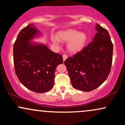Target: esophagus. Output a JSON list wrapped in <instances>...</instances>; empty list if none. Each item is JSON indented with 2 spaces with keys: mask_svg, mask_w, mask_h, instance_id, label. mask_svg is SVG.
<instances>
[{
  "mask_svg": "<svg viewBox=\"0 0 125 125\" xmlns=\"http://www.w3.org/2000/svg\"><path fill=\"white\" fill-rule=\"evenodd\" d=\"M67 58V56L66 55V54H64L63 55V61H65V60Z\"/></svg>",
  "mask_w": 125,
  "mask_h": 125,
  "instance_id": "esophagus-1",
  "label": "esophagus"
}]
</instances>
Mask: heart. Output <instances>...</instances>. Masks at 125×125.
Wrapping results in <instances>:
<instances>
[{"mask_svg": "<svg viewBox=\"0 0 125 125\" xmlns=\"http://www.w3.org/2000/svg\"><path fill=\"white\" fill-rule=\"evenodd\" d=\"M56 37H53L52 41L54 43L58 44L59 41L64 42L67 43V51L71 53H77L84 48L86 43L87 37L83 32H79L76 30L67 29L60 31L57 34Z\"/></svg>", "mask_w": 125, "mask_h": 125, "instance_id": "1", "label": "heart"}]
</instances>
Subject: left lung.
Returning a JSON list of instances; mask_svg holds the SVG:
<instances>
[{
    "instance_id": "1",
    "label": "left lung",
    "mask_w": 125,
    "mask_h": 125,
    "mask_svg": "<svg viewBox=\"0 0 125 125\" xmlns=\"http://www.w3.org/2000/svg\"><path fill=\"white\" fill-rule=\"evenodd\" d=\"M92 42L64 62L76 89L90 92L106 80L111 70L113 43L109 32L97 24Z\"/></svg>"
}]
</instances>
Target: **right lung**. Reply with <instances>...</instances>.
Here are the masks:
<instances>
[{
    "label": "right lung",
    "instance_id": "1",
    "mask_svg": "<svg viewBox=\"0 0 125 125\" xmlns=\"http://www.w3.org/2000/svg\"><path fill=\"white\" fill-rule=\"evenodd\" d=\"M39 31L33 24L21 30L13 44L15 73L21 83L36 93H44L53 86L56 67L62 63V56L43 44L32 43Z\"/></svg>",
    "mask_w": 125,
    "mask_h": 125
}]
</instances>
